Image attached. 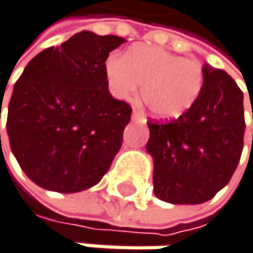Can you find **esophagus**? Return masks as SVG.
Wrapping results in <instances>:
<instances>
[{"instance_id": "1", "label": "esophagus", "mask_w": 253, "mask_h": 253, "mask_svg": "<svg viewBox=\"0 0 253 253\" xmlns=\"http://www.w3.org/2000/svg\"><path fill=\"white\" fill-rule=\"evenodd\" d=\"M132 120H133V121L141 123V121H144V117H142V114H141L139 111H133V114H132Z\"/></svg>"}]
</instances>
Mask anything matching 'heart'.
Masks as SVG:
<instances>
[{"mask_svg": "<svg viewBox=\"0 0 253 253\" xmlns=\"http://www.w3.org/2000/svg\"><path fill=\"white\" fill-rule=\"evenodd\" d=\"M104 73L111 92L118 98H130L142 84V103L153 117L162 120L188 112L205 84L197 60L149 45L133 46L126 56L109 54Z\"/></svg>", "mask_w": 253, "mask_h": 253, "instance_id": "1", "label": "heart"}]
</instances>
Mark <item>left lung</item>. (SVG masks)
<instances>
[{
    "mask_svg": "<svg viewBox=\"0 0 253 253\" xmlns=\"http://www.w3.org/2000/svg\"><path fill=\"white\" fill-rule=\"evenodd\" d=\"M203 74L202 94L188 112L165 123L147 121L153 191L174 205L212 199L231 180L243 152L241 89L223 70L207 65Z\"/></svg>",
    "mask_w": 253,
    "mask_h": 253,
    "instance_id": "left-lung-1",
    "label": "left lung"
}]
</instances>
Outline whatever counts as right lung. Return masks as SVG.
I'll list each match as a JSON object with an SVG mask.
<instances>
[{
	"instance_id": "obj_1",
	"label": "right lung",
	"mask_w": 253,
	"mask_h": 253,
	"mask_svg": "<svg viewBox=\"0 0 253 253\" xmlns=\"http://www.w3.org/2000/svg\"><path fill=\"white\" fill-rule=\"evenodd\" d=\"M124 42L80 32L41 51L15 83L7 135L22 171L36 185L79 193L108 173L132 108L111 95L104 62Z\"/></svg>"
}]
</instances>
